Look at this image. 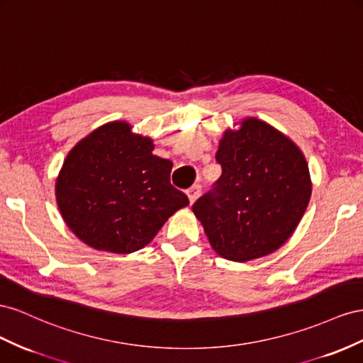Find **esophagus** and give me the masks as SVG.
I'll return each mask as SVG.
<instances>
[{
  "label": "esophagus",
  "instance_id": "34e87169",
  "mask_svg": "<svg viewBox=\"0 0 363 363\" xmlns=\"http://www.w3.org/2000/svg\"><path fill=\"white\" fill-rule=\"evenodd\" d=\"M199 194H201V185H198V184L191 185V187L187 190V196H189V199H190L191 203L199 198Z\"/></svg>",
  "mask_w": 363,
  "mask_h": 363
}]
</instances>
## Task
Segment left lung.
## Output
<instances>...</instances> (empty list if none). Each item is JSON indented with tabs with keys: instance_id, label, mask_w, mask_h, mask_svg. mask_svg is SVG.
Segmentation results:
<instances>
[{
	"instance_id": "1",
	"label": "left lung",
	"mask_w": 363,
	"mask_h": 363,
	"mask_svg": "<svg viewBox=\"0 0 363 363\" xmlns=\"http://www.w3.org/2000/svg\"><path fill=\"white\" fill-rule=\"evenodd\" d=\"M216 161L222 174L193 203L213 250L226 260L250 262L277 251L303 219L312 194L303 152L258 118L228 129Z\"/></svg>"
}]
</instances>
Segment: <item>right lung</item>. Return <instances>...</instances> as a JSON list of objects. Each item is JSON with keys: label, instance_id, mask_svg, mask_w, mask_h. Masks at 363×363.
Segmentation results:
<instances>
[{"label": "right lung", "instance_id": "1", "mask_svg": "<svg viewBox=\"0 0 363 363\" xmlns=\"http://www.w3.org/2000/svg\"><path fill=\"white\" fill-rule=\"evenodd\" d=\"M153 149L126 121L103 124L71 149L56 179V201L82 242L99 251L135 252L189 205L170 184L172 161Z\"/></svg>", "mask_w": 363, "mask_h": 363}]
</instances>
